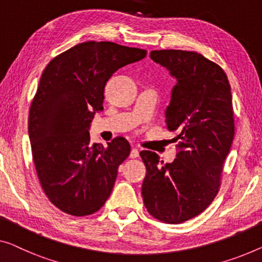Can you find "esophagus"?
<instances>
[{"instance_id":"34e87169","label":"esophagus","mask_w":262,"mask_h":262,"mask_svg":"<svg viewBox=\"0 0 262 262\" xmlns=\"http://www.w3.org/2000/svg\"><path fill=\"white\" fill-rule=\"evenodd\" d=\"M139 156V150L136 149V148H133L130 150V154H129V158L130 159H136Z\"/></svg>"}]
</instances>
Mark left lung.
Wrapping results in <instances>:
<instances>
[{"instance_id": "8db88e82", "label": "left lung", "mask_w": 262, "mask_h": 262, "mask_svg": "<svg viewBox=\"0 0 262 262\" xmlns=\"http://www.w3.org/2000/svg\"><path fill=\"white\" fill-rule=\"evenodd\" d=\"M150 58L177 79L166 124L177 132L171 163L154 151L140 153L146 166L143 204L151 216L181 224L199 215L216 196L234 138L231 85L220 66L186 50H153Z\"/></svg>"}]
</instances>
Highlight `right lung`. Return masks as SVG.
<instances>
[{
  "label": "right lung",
  "mask_w": 262,
  "mask_h": 262,
  "mask_svg": "<svg viewBox=\"0 0 262 262\" xmlns=\"http://www.w3.org/2000/svg\"><path fill=\"white\" fill-rule=\"evenodd\" d=\"M146 55L143 49L89 41L53 58L42 73L29 111V140L42 189L62 212L89 215L111 195L130 146L123 138L107 147L92 144L89 128L103 109L109 77Z\"/></svg>",
  "instance_id": "add662e5"
}]
</instances>
